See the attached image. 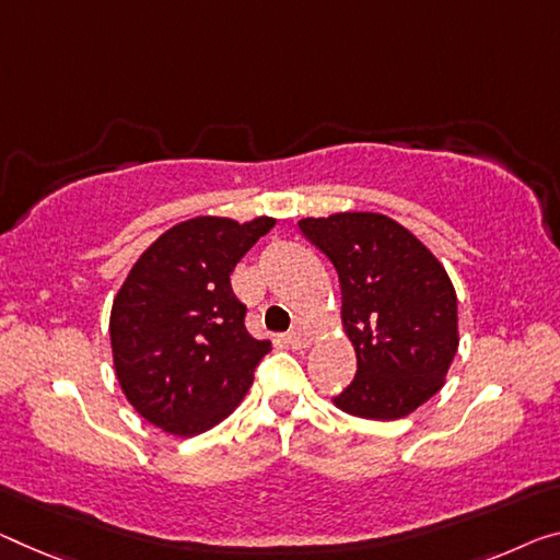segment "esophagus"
Returning a JSON list of instances; mask_svg holds the SVG:
<instances>
[{
  "label": "esophagus",
  "mask_w": 560,
  "mask_h": 560,
  "mask_svg": "<svg viewBox=\"0 0 560 560\" xmlns=\"http://www.w3.org/2000/svg\"><path fill=\"white\" fill-rule=\"evenodd\" d=\"M310 338H313V335H310V328H307L303 320H298L295 328L288 332V342H290L292 348H307L310 346Z\"/></svg>",
  "instance_id": "1"
}]
</instances>
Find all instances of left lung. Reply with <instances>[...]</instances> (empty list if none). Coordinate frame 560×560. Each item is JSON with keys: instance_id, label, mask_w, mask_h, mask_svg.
Here are the masks:
<instances>
[{"instance_id": "left-lung-1", "label": "left lung", "mask_w": 560, "mask_h": 560, "mask_svg": "<svg viewBox=\"0 0 560 560\" xmlns=\"http://www.w3.org/2000/svg\"><path fill=\"white\" fill-rule=\"evenodd\" d=\"M338 270L342 325L358 370L335 406L350 416L398 420L443 388L458 350V300L435 255L377 212L298 222Z\"/></svg>"}]
</instances>
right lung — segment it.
Segmentation results:
<instances>
[{"label": "right lung", "mask_w": 560, "mask_h": 560, "mask_svg": "<svg viewBox=\"0 0 560 560\" xmlns=\"http://www.w3.org/2000/svg\"><path fill=\"white\" fill-rule=\"evenodd\" d=\"M272 225V218L179 222L127 275L112 303V355L127 400L152 425L179 438L205 433L253 385L270 340L247 332L230 275Z\"/></svg>", "instance_id": "1"}]
</instances>
